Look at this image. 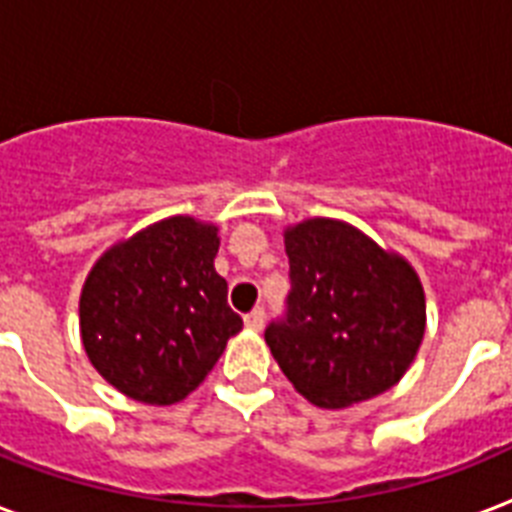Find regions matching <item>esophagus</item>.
<instances>
[{"mask_svg":"<svg viewBox=\"0 0 512 512\" xmlns=\"http://www.w3.org/2000/svg\"><path fill=\"white\" fill-rule=\"evenodd\" d=\"M244 324H247L249 329H263V324H265L263 308H255V311H249L247 316H244Z\"/></svg>","mask_w":512,"mask_h":512,"instance_id":"1","label":"esophagus"}]
</instances>
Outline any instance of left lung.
<instances>
[{
  "instance_id": "8db88e82",
  "label": "left lung",
  "mask_w": 512,
  "mask_h": 512,
  "mask_svg": "<svg viewBox=\"0 0 512 512\" xmlns=\"http://www.w3.org/2000/svg\"><path fill=\"white\" fill-rule=\"evenodd\" d=\"M284 244L292 289L265 342L287 380L324 409L393 388L425 335V295L412 265L329 217L289 228Z\"/></svg>"
}]
</instances>
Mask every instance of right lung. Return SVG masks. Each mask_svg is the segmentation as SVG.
Returning a JSON list of instances; mask_svg holds the SVG:
<instances>
[{
  "mask_svg": "<svg viewBox=\"0 0 512 512\" xmlns=\"http://www.w3.org/2000/svg\"><path fill=\"white\" fill-rule=\"evenodd\" d=\"M215 225L170 217L100 257L79 300L92 366L124 396L175 404L204 382L241 329L215 271Z\"/></svg>",
  "mask_w": 512,
  "mask_h": 512,
  "instance_id": "1",
  "label": "right lung"
}]
</instances>
